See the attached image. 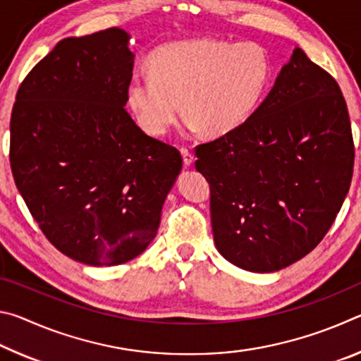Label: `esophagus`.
<instances>
[{
    "mask_svg": "<svg viewBox=\"0 0 361 361\" xmlns=\"http://www.w3.org/2000/svg\"><path fill=\"white\" fill-rule=\"evenodd\" d=\"M181 156H183V162H185L186 167H189V166H191V164L194 162L192 152L189 151V149L186 148V146H183V148H181Z\"/></svg>",
    "mask_w": 361,
    "mask_h": 361,
    "instance_id": "1",
    "label": "esophagus"
}]
</instances>
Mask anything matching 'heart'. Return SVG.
I'll return each mask as SVG.
<instances>
[{
  "mask_svg": "<svg viewBox=\"0 0 361 361\" xmlns=\"http://www.w3.org/2000/svg\"><path fill=\"white\" fill-rule=\"evenodd\" d=\"M269 76V56L256 42L189 39L157 49L149 75L130 81L127 102L151 135H164L181 106L189 129L200 127L207 135L219 137L239 129L252 116Z\"/></svg>",
  "mask_w": 361,
  "mask_h": 361,
  "instance_id": "heart-1",
  "label": "heart"
}]
</instances>
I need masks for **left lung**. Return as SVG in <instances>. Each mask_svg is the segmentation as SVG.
<instances>
[{
    "label": "left lung",
    "mask_w": 361,
    "mask_h": 361,
    "mask_svg": "<svg viewBox=\"0 0 361 361\" xmlns=\"http://www.w3.org/2000/svg\"><path fill=\"white\" fill-rule=\"evenodd\" d=\"M194 151L210 185L218 252L252 272L279 271L319 245L355 159L339 84L299 47L239 129Z\"/></svg>",
    "instance_id": "obj_1"
}]
</instances>
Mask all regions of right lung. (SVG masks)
<instances>
[{"mask_svg":"<svg viewBox=\"0 0 361 361\" xmlns=\"http://www.w3.org/2000/svg\"><path fill=\"white\" fill-rule=\"evenodd\" d=\"M129 35L106 28L65 38L17 90L9 161L46 239L89 266L135 258L154 239L183 159L126 109Z\"/></svg>","mask_w":361,"mask_h":361,"instance_id":"1","label":"right lung"}]
</instances>
